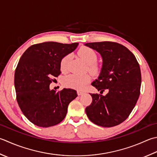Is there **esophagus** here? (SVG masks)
Segmentation results:
<instances>
[{"label":"esophagus","instance_id":"obj_1","mask_svg":"<svg viewBox=\"0 0 157 157\" xmlns=\"http://www.w3.org/2000/svg\"><path fill=\"white\" fill-rule=\"evenodd\" d=\"M84 93V92H82L81 90H78V91H77V94H78V96H80V95H82Z\"/></svg>","mask_w":157,"mask_h":157}]
</instances>
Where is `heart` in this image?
Instances as JSON below:
<instances>
[{"mask_svg":"<svg viewBox=\"0 0 157 157\" xmlns=\"http://www.w3.org/2000/svg\"><path fill=\"white\" fill-rule=\"evenodd\" d=\"M79 55L84 62L88 64V70L92 74L96 75L100 71V67L97 64L98 56L97 52L92 48L88 47H82L78 51ZM71 55L67 54L60 60V69L63 72L65 73L68 71L69 64ZM90 81V77L89 75H76L71 74L64 77L63 79V84L65 86L82 90Z\"/></svg>","mask_w":157,"mask_h":157,"instance_id":"heart-1","label":"heart"}]
</instances>
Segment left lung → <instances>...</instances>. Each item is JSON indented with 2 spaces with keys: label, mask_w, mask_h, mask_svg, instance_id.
<instances>
[{
  "label": "left lung",
  "mask_w": 157,
  "mask_h": 157,
  "mask_svg": "<svg viewBox=\"0 0 157 157\" xmlns=\"http://www.w3.org/2000/svg\"><path fill=\"white\" fill-rule=\"evenodd\" d=\"M85 45L99 52L103 58L99 78L92 85L100 93L108 91L105 96L90 94L93 101L86 113L91 122L101 127L118 125L128 117L140 97V64L134 54L118 43H87Z\"/></svg>",
  "instance_id": "obj_1"
}]
</instances>
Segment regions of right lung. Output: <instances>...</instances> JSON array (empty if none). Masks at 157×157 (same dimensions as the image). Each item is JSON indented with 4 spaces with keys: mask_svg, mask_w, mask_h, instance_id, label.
Returning a JSON list of instances; mask_svg holds the SVG:
<instances>
[{
    "mask_svg": "<svg viewBox=\"0 0 157 157\" xmlns=\"http://www.w3.org/2000/svg\"><path fill=\"white\" fill-rule=\"evenodd\" d=\"M78 45L44 42L31 45L21 56L14 76L16 99L24 115L34 124L49 127L60 123L69 104L78 97L71 88L50 89L52 78L60 74L61 59Z\"/></svg>",
    "mask_w": 157,
    "mask_h": 157,
    "instance_id": "obj_1",
    "label": "right lung"
}]
</instances>
